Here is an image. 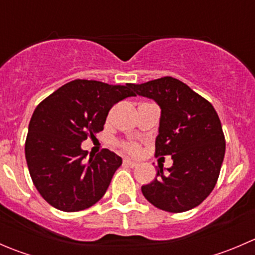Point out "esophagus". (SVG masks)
<instances>
[{"mask_svg":"<svg viewBox=\"0 0 255 255\" xmlns=\"http://www.w3.org/2000/svg\"><path fill=\"white\" fill-rule=\"evenodd\" d=\"M123 164L127 166H129V168H135V166L138 165L137 161H133V160H130V159H123Z\"/></svg>","mask_w":255,"mask_h":255,"instance_id":"esophagus-1","label":"esophagus"}]
</instances>
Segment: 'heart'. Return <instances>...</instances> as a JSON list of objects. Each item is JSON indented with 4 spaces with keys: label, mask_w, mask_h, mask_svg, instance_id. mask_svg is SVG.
<instances>
[{
    "label": "heart",
    "mask_w": 255,
    "mask_h": 255,
    "mask_svg": "<svg viewBox=\"0 0 255 255\" xmlns=\"http://www.w3.org/2000/svg\"><path fill=\"white\" fill-rule=\"evenodd\" d=\"M121 145H122V148L125 149V150L129 151V153H137V151L139 150V146H138L137 143L123 142V143H121Z\"/></svg>",
    "instance_id": "heart-1"
}]
</instances>
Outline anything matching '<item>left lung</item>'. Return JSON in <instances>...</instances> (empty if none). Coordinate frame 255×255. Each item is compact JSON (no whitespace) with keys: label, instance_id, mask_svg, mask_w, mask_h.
I'll list each match as a JSON object with an SVG mask.
<instances>
[{"label":"left lung","instance_id":"8db88e82","mask_svg":"<svg viewBox=\"0 0 255 255\" xmlns=\"http://www.w3.org/2000/svg\"><path fill=\"white\" fill-rule=\"evenodd\" d=\"M130 87L160 107L155 154L173 159V166L165 171L159 165L155 179L143 185L144 197L174 213L199 206L215 187L225 158L226 140L217 112L207 100L171 76Z\"/></svg>","mask_w":255,"mask_h":255}]
</instances>
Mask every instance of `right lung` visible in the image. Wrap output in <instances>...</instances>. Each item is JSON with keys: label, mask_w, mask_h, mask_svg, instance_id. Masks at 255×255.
Instances as JSON below:
<instances>
[{"label": "right lung", "mask_w": 255, "mask_h": 255, "mask_svg": "<svg viewBox=\"0 0 255 255\" xmlns=\"http://www.w3.org/2000/svg\"><path fill=\"white\" fill-rule=\"evenodd\" d=\"M130 85L74 80L34 110L25 139V160L33 184L49 205L76 212L102 199L122 158L104 149L86 160L81 143L104 129L113 105L134 96Z\"/></svg>", "instance_id": "right-lung-1"}]
</instances>
